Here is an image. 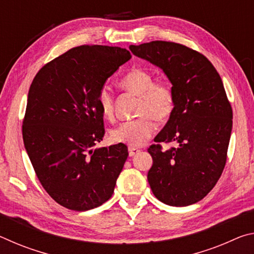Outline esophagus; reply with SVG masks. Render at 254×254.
<instances>
[{"mask_svg": "<svg viewBox=\"0 0 254 254\" xmlns=\"http://www.w3.org/2000/svg\"><path fill=\"white\" fill-rule=\"evenodd\" d=\"M140 152V149L139 148H134V147H128V154H130V157L134 156V154L139 153Z\"/></svg>", "mask_w": 254, "mask_h": 254, "instance_id": "34e87169", "label": "esophagus"}]
</instances>
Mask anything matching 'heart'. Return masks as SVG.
I'll return each mask as SVG.
<instances>
[{"mask_svg": "<svg viewBox=\"0 0 254 254\" xmlns=\"http://www.w3.org/2000/svg\"><path fill=\"white\" fill-rule=\"evenodd\" d=\"M120 86L139 96L135 114L139 118L120 123L110 131V139L114 143L139 147L156 131L152 119L158 122L168 120L175 111L176 95L171 83L165 79L154 80V76L145 68H133L120 80ZM96 103L102 117L114 118V98L111 88L103 85L98 89Z\"/></svg>", "mask_w": 254, "mask_h": 254, "instance_id": "obj_1", "label": "heart"}]
</instances>
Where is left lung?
I'll list each match as a JSON object with an SVG mask.
<instances>
[{
  "instance_id": "obj_1",
  "label": "left lung",
  "mask_w": 254,
  "mask_h": 254,
  "mask_svg": "<svg viewBox=\"0 0 254 254\" xmlns=\"http://www.w3.org/2000/svg\"><path fill=\"white\" fill-rule=\"evenodd\" d=\"M137 57L160 67L173 84L175 111L150 145L148 182L170 206L195 204L212 190L224 170L232 131V107L212 63L198 51L171 41L130 46ZM177 140L163 152L160 142Z\"/></svg>"
}]
</instances>
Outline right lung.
<instances>
[{
	"mask_svg": "<svg viewBox=\"0 0 254 254\" xmlns=\"http://www.w3.org/2000/svg\"><path fill=\"white\" fill-rule=\"evenodd\" d=\"M131 57L120 47H75L46 64L30 86L24 147L42 187L68 209L98 207L113 194L127 147L94 149L105 134L96 96Z\"/></svg>",
	"mask_w": 254,
	"mask_h": 254,
	"instance_id": "add662e5",
	"label": "right lung"
}]
</instances>
